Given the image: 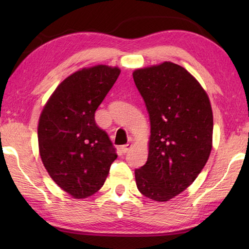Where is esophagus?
Instances as JSON below:
<instances>
[{"mask_svg": "<svg viewBox=\"0 0 249 249\" xmlns=\"http://www.w3.org/2000/svg\"><path fill=\"white\" fill-rule=\"evenodd\" d=\"M131 147H133V144L131 143H126V144H124V145H122V147H121V150H122V152L123 153H127V152H129L130 151V149Z\"/></svg>", "mask_w": 249, "mask_h": 249, "instance_id": "1", "label": "esophagus"}]
</instances>
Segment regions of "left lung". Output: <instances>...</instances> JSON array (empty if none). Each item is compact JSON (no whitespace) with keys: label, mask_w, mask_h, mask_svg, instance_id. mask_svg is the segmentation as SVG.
Instances as JSON below:
<instances>
[{"label":"left lung","mask_w":249,"mask_h":249,"mask_svg":"<svg viewBox=\"0 0 249 249\" xmlns=\"http://www.w3.org/2000/svg\"><path fill=\"white\" fill-rule=\"evenodd\" d=\"M150 116L149 156L135 170L139 192L168 201L192 184L212 150L213 112L200 83L171 62L133 73Z\"/></svg>","instance_id":"8db88e82"}]
</instances>
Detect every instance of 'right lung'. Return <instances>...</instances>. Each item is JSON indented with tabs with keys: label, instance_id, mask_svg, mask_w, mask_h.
Instances as JSON below:
<instances>
[{
	"label": "right lung",
	"instance_id": "1",
	"mask_svg": "<svg viewBox=\"0 0 249 249\" xmlns=\"http://www.w3.org/2000/svg\"><path fill=\"white\" fill-rule=\"evenodd\" d=\"M121 71L97 65L67 77L55 89L40 114L38 145L51 178L76 199L102 188L118 155L95 111Z\"/></svg>",
	"mask_w": 249,
	"mask_h": 249
}]
</instances>
